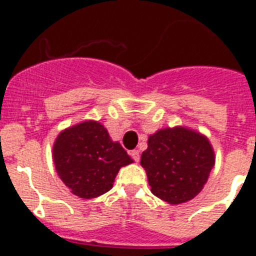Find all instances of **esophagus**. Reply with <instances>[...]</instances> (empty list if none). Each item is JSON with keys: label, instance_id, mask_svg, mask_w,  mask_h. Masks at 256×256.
Masks as SVG:
<instances>
[{"label": "esophagus", "instance_id": "34e87169", "mask_svg": "<svg viewBox=\"0 0 256 256\" xmlns=\"http://www.w3.org/2000/svg\"><path fill=\"white\" fill-rule=\"evenodd\" d=\"M130 156H132L133 160H134L136 162H140V151L138 150H133L132 152H130Z\"/></svg>", "mask_w": 256, "mask_h": 256}]
</instances>
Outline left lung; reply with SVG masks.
Wrapping results in <instances>:
<instances>
[{
	"instance_id": "obj_1",
	"label": "left lung",
	"mask_w": 256,
	"mask_h": 256,
	"mask_svg": "<svg viewBox=\"0 0 256 256\" xmlns=\"http://www.w3.org/2000/svg\"><path fill=\"white\" fill-rule=\"evenodd\" d=\"M214 151L206 137L176 126L148 137L141 165L148 174L151 192L169 204L195 198L214 166Z\"/></svg>"
}]
</instances>
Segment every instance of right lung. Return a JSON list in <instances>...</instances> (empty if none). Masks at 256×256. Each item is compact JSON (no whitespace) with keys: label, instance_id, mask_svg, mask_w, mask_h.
I'll list each match as a JSON object with an SVG mask.
<instances>
[{"label":"right lung","instance_id":"1","mask_svg":"<svg viewBox=\"0 0 256 256\" xmlns=\"http://www.w3.org/2000/svg\"><path fill=\"white\" fill-rule=\"evenodd\" d=\"M54 162L65 186L76 196L94 198L110 191L118 172L132 159L110 140L97 122H83L62 130L54 144Z\"/></svg>","mask_w":256,"mask_h":256}]
</instances>
